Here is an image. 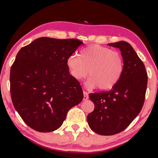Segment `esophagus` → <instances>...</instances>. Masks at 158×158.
<instances>
[{"mask_svg": "<svg viewBox=\"0 0 158 158\" xmlns=\"http://www.w3.org/2000/svg\"><path fill=\"white\" fill-rule=\"evenodd\" d=\"M83 94H84V97H83V99H84V100H87V99H88V94L87 93L86 91H84L83 92Z\"/></svg>", "mask_w": 158, "mask_h": 158, "instance_id": "obj_1", "label": "esophagus"}]
</instances>
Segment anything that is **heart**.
<instances>
[{
  "instance_id": "heart-1",
  "label": "heart",
  "mask_w": 158,
  "mask_h": 158,
  "mask_svg": "<svg viewBox=\"0 0 158 158\" xmlns=\"http://www.w3.org/2000/svg\"><path fill=\"white\" fill-rule=\"evenodd\" d=\"M66 63L73 79H84L89 72L90 77L87 81V86H98L100 90L113 88L118 82L124 70L122 54L99 44H92L82 49L79 57L70 56Z\"/></svg>"
}]
</instances>
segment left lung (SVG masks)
<instances>
[{
	"label": "left lung",
	"instance_id": "obj_1",
	"mask_svg": "<svg viewBox=\"0 0 158 158\" xmlns=\"http://www.w3.org/2000/svg\"><path fill=\"white\" fill-rule=\"evenodd\" d=\"M121 51L124 70L120 79L108 91L89 94L94 110L87 117L91 130L100 135H113L131 124L142 109L147 88L146 68L126 41L108 44Z\"/></svg>",
	"mask_w": 158,
	"mask_h": 158
}]
</instances>
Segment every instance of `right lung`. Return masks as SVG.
Wrapping results in <instances>:
<instances>
[{"instance_id": "1", "label": "right lung", "mask_w": 158, "mask_h": 158, "mask_svg": "<svg viewBox=\"0 0 158 158\" xmlns=\"http://www.w3.org/2000/svg\"><path fill=\"white\" fill-rule=\"evenodd\" d=\"M82 41L41 37L19 50L10 70V94L15 110L28 126L40 132L62 125L68 110L83 99L67 59Z\"/></svg>"}]
</instances>
